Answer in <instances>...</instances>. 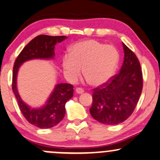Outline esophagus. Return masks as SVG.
<instances>
[{"label": "esophagus", "instance_id": "obj_1", "mask_svg": "<svg viewBox=\"0 0 160 160\" xmlns=\"http://www.w3.org/2000/svg\"><path fill=\"white\" fill-rule=\"evenodd\" d=\"M76 93H78V94H81V93H84V90L82 88H77L76 89Z\"/></svg>", "mask_w": 160, "mask_h": 160}]
</instances>
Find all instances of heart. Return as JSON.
Wrapping results in <instances>:
<instances>
[{"label":"heart","mask_w":160,"mask_h":160,"mask_svg":"<svg viewBox=\"0 0 160 160\" xmlns=\"http://www.w3.org/2000/svg\"><path fill=\"white\" fill-rule=\"evenodd\" d=\"M119 52L112 45H105L95 39H85L75 43L69 49V55L62 59L66 76L75 82L82 74L94 87L109 82L119 62Z\"/></svg>","instance_id":"b5f03b06"}]
</instances>
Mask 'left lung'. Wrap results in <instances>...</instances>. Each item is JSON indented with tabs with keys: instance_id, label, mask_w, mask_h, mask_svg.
Instances as JSON below:
<instances>
[{
	"instance_id": "left-lung-1",
	"label": "left lung",
	"mask_w": 160,
	"mask_h": 160,
	"mask_svg": "<svg viewBox=\"0 0 160 160\" xmlns=\"http://www.w3.org/2000/svg\"><path fill=\"white\" fill-rule=\"evenodd\" d=\"M124 58L121 70L108 83L93 89L91 116L106 125L126 121L136 108L143 88L140 63L123 43Z\"/></svg>"
}]
</instances>
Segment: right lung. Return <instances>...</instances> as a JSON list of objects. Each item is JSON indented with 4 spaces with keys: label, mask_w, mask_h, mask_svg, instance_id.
Segmentation results:
<instances>
[{
    "label": "right lung",
    "mask_w": 160,
    "mask_h": 160,
    "mask_svg": "<svg viewBox=\"0 0 160 160\" xmlns=\"http://www.w3.org/2000/svg\"><path fill=\"white\" fill-rule=\"evenodd\" d=\"M66 39L65 36H37L24 47L15 61L12 70V91L24 117L30 123L39 128H51L63 120L66 103L73 96V86L67 83L56 84L44 106L40 108H31L22 100L17 89L18 69L22 63L30 60L54 59V46Z\"/></svg>",
    "instance_id": "1"
}]
</instances>
